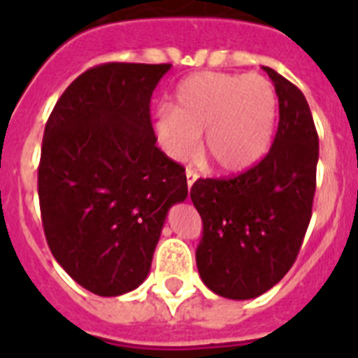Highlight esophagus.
I'll return each instance as SVG.
<instances>
[{"label":"esophagus","mask_w":358,"mask_h":358,"mask_svg":"<svg viewBox=\"0 0 358 358\" xmlns=\"http://www.w3.org/2000/svg\"><path fill=\"white\" fill-rule=\"evenodd\" d=\"M197 172L195 170H186V182H188V188H192L194 186V182L197 181Z\"/></svg>","instance_id":"34e87169"}]
</instances>
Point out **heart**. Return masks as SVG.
Listing matches in <instances>:
<instances>
[{
    "mask_svg": "<svg viewBox=\"0 0 358 358\" xmlns=\"http://www.w3.org/2000/svg\"><path fill=\"white\" fill-rule=\"evenodd\" d=\"M276 91L258 73H197L177 85L173 106L157 110L154 132L172 159L188 161L201 147L226 173L251 169L271 147Z\"/></svg>",
    "mask_w": 358,
    "mask_h": 358,
    "instance_id": "1",
    "label": "heart"
}]
</instances>
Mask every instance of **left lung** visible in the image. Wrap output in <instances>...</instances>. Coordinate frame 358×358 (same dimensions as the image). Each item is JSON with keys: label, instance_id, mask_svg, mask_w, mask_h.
<instances>
[{"label": "left lung", "instance_id": "obj_1", "mask_svg": "<svg viewBox=\"0 0 358 358\" xmlns=\"http://www.w3.org/2000/svg\"><path fill=\"white\" fill-rule=\"evenodd\" d=\"M280 122L267 156L231 179H199L189 197L202 218L195 260L204 285L227 299H252L289 273L312 217L319 138L305 94L264 66Z\"/></svg>", "mask_w": 358, "mask_h": 358}]
</instances>
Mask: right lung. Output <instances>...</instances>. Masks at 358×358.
Masks as SVG:
<instances>
[{
	"mask_svg": "<svg viewBox=\"0 0 358 358\" xmlns=\"http://www.w3.org/2000/svg\"><path fill=\"white\" fill-rule=\"evenodd\" d=\"M172 64L107 62L57 100L41 148L39 202L50 251L96 296L150 273L169 210L188 195L181 164L156 147L150 98Z\"/></svg>",
	"mask_w": 358,
	"mask_h": 358,
	"instance_id": "1",
	"label": "right lung"
}]
</instances>
